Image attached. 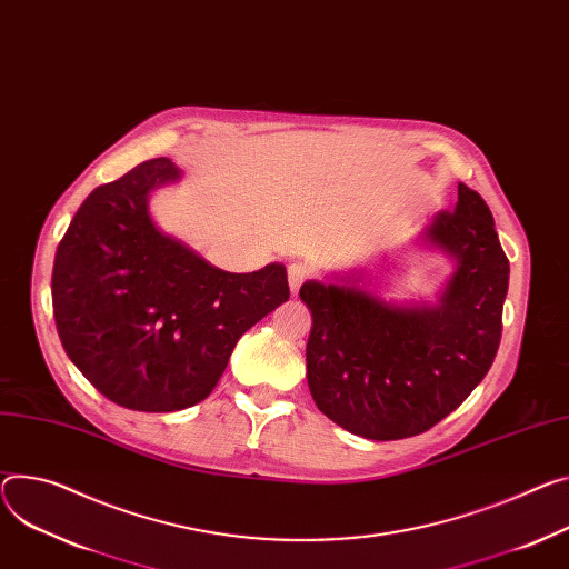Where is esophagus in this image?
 Returning a JSON list of instances; mask_svg holds the SVG:
<instances>
[{
  "label": "esophagus",
  "mask_w": 569,
  "mask_h": 569,
  "mask_svg": "<svg viewBox=\"0 0 569 569\" xmlns=\"http://www.w3.org/2000/svg\"><path fill=\"white\" fill-rule=\"evenodd\" d=\"M311 277V270H308L306 266H301V263H290L288 266V283H290V292L292 295H297L299 292V288H301V283Z\"/></svg>",
  "instance_id": "1"
}]
</instances>
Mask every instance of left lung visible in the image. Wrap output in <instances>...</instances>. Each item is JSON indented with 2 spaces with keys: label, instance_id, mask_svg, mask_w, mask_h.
I'll list each match as a JSON object with an SVG mask.
<instances>
[{
  "label": "left lung",
  "instance_id": "obj_1",
  "mask_svg": "<svg viewBox=\"0 0 569 569\" xmlns=\"http://www.w3.org/2000/svg\"><path fill=\"white\" fill-rule=\"evenodd\" d=\"M420 240L453 261L436 301H386L360 277L306 281L308 388L329 420L368 440L429 431L488 375L501 340L508 258L483 197L458 183L453 211ZM338 279V277H336Z\"/></svg>",
  "mask_w": 569,
  "mask_h": 569
}]
</instances>
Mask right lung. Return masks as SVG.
<instances>
[{"mask_svg": "<svg viewBox=\"0 0 569 569\" xmlns=\"http://www.w3.org/2000/svg\"><path fill=\"white\" fill-rule=\"evenodd\" d=\"M179 179L170 159H151L94 188L51 272L66 353L131 410L172 412L209 397L240 336L290 297L286 266L224 272L157 227L149 194Z\"/></svg>", "mask_w": 569, "mask_h": 569, "instance_id": "1", "label": "right lung"}]
</instances>
